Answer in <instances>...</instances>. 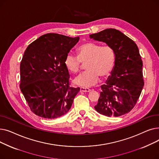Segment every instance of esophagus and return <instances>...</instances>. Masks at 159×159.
Instances as JSON below:
<instances>
[{
    "instance_id": "1",
    "label": "esophagus",
    "mask_w": 159,
    "mask_h": 159,
    "mask_svg": "<svg viewBox=\"0 0 159 159\" xmlns=\"http://www.w3.org/2000/svg\"><path fill=\"white\" fill-rule=\"evenodd\" d=\"M90 91V89L89 88H83V87H81L80 88V92H89V91Z\"/></svg>"
}]
</instances>
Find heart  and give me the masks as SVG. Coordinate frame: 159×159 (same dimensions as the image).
<instances>
[{
	"instance_id": "1",
	"label": "heart",
	"mask_w": 159,
	"mask_h": 159,
	"mask_svg": "<svg viewBox=\"0 0 159 159\" xmlns=\"http://www.w3.org/2000/svg\"><path fill=\"white\" fill-rule=\"evenodd\" d=\"M77 55L78 57L68 53L65 58L64 65L69 71L77 73L80 70L81 62H87L86 69L88 71L75 79V84L80 86H93L98 81V76L104 78L113 70L115 55L110 46H102L101 44L88 42L78 48Z\"/></svg>"
}]
</instances>
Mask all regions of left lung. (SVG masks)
<instances>
[{
  "mask_svg": "<svg viewBox=\"0 0 159 159\" xmlns=\"http://www.w3.org/2000/svg\"><path fill=\"white\" fill-rule=\"evenodd\" d=\"M95 40L110 46L115 55L111 76L101 86L95 110L107 116H119L135 106L144 82L143 61L135 42L121 31L106 29L89 35Z\"/></svg>",
  "mask_w": 159,
  "mask_h": 159,
  "instance_id": "obj_1",
  "label": "left lung"
}]
</instances>
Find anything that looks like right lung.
Here are the masks:
<instances>
[{"instance_id":"1","label":"right lung","mask_w":159,"mask_h":159,"mask_svg":"<svg viewBox=\"0 0 159 159\" xmlns=\"http://www.w3.org/2000/svg\"><path fill=\"white\" fill-rule=\"evenodd\" d=\"M79 37L47 33L25 50L20 65L22 93L31 111L40 117L57 119L69 111L79 88L70 86L64 60Z\"/></svg>"}]
</instances>
